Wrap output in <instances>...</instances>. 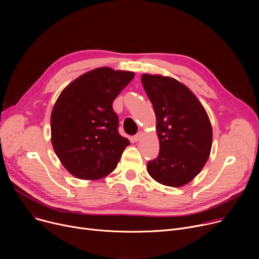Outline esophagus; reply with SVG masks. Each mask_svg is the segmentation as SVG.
<instances>
[{"mask_svg": "<svg viewBox=\"0 0 259 259\" xmlns=\"http://www.w3.org/2000/svg\"><path fill=\"white\" fill-rule=\"evenodd\" d=\"M142 138H143V132H139L138 134L134 135V141L135 142H139V141H141Z\"/></svg>", "mask_w": 259, "mask_h": 259, "instance_id": "esophagus-1", "label": "esophagus"}]
</instances>
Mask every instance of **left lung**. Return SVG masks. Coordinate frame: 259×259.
Returning a JSON list of instances; mask_svg holds the SVG:
<instances>
[{
    "label": "left lung",
    "mask_w": 259,
    "mask_h": 259,
    "mask_svg": "<svg viewBox=\"0 0 259 259\" xmlns=\"http://www.w3.org/2000/svg\"><path fill=\"white\" fill-rule=\"evenodd\" d=\"M142 83L156 115L158 156L147 170L157 183L182 187L191 182L207 162L212 147V126L195 94L181 81L159 74H143Z\"/></svg>",
    "instance_id": "1"
}]
</instances>
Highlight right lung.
<instances>
[{
    "mask_svg": "<svg viewBox=\"0 0 259 259\" xmlns=\"http://www.w3.org/2000/svg\"><path fill=\"white\" fill-rule=\"evenodd\" d=\"M133 77L131 71L101 67L75 78L59 95L50 118L51 143L62 165L75 178H105L130 145L117 131L112 103Z\"/></svg>",
    "mask_w": 259,
    "mask_h": 259,
    "instance_id": "obj_1",
    "label": "right lung"
}]
</instances>
